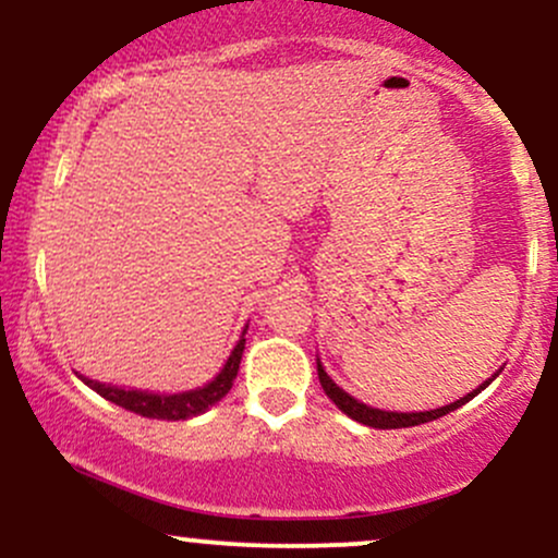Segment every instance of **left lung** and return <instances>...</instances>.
Returning <instances> with one entry per match:
<instances>
[{
    "mask_svg": "<svg viewBox=\"0 0 558 558\" xmlns=\"http://www.w3.org/2000/svg\"><path fill=\"white\" fill-rule=\"evenodd\" d=\"M317 375H319V383H323V390H325V393L330 396V401L336 403V407L341 409L343 414H349L351 420L362 422V425L380 427V430H390V427H414V425H422V422H433V420L444 417V414L453 412V409L464 407L466 401L475 399V396L480 393V390L488 388L490 383H493V377H496V375H493L490 380H485L483 386H480L477 390H472V393H466L464 399H459V401L448 403V407L433 409V412H412V414H403V412H401V414H399V412H383V409H373V407H367V403H362V401L351 399V396L345 393V390H341V388L336 386V383L330 380L328 373H325L323 364H319V362H317Z\"/></svg>",
    "mask_w": 558,
    "mask_h": 558,
    "instance_id": "obj_1",
    "label": "left lung"
}]
</instances>
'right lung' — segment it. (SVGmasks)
Instances as JSON below:
<instances>
[{
  "label": "right lung",
  "mask_w": 558,
  "mask_h": 558,
  "mask_svg": "<svg viewBox=\"0 0 558 558\" xmlns=\"http://www.w3.org/2000/svg\"><path fill=\"white\" fill-rule=\"evenodd\" d=\"M243 345H246V338H241L235 343L233 354L222 367V373L215 377L213 383H207L204 388L189 390V393H175V396H159V393H144V390H125L118 386H105V383L88 380V377H81L88 388H94L96 393L105 396L107 401L118 403V407L128 409V412L141 414V417L149 420H189L196 417V414L207 412L213 403H217L222 396L233 388L235 375H239V364H241V354Z\"/></svg>",
  "instance_id": "obj_1"
}]
</instances>
